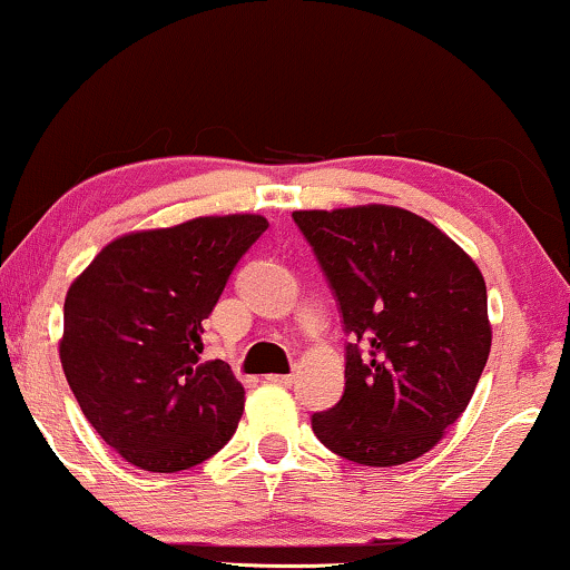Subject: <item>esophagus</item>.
<instances>
[{
	"mask_svg": "<svg viewBox=\"0 0 570 570\" xmlns=\"http://www.w3.org/2000/svg\"><path fill=\"white\" fill-rule=\"evenodd\" d=\"M266 380L274 382V384H292L294 382V374H268Z\"/></svg>",
	"mask_w": 570,
	"mask_h": 570,
	"instance_id": "esophagus-1",
	"label": "esophagus"
}]
</instances>
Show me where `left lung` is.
<instances>
[{"label":"left lung","mask_w":570,"mask_h":570,"mask_svg":"<svg viewBox=\"0 0 570 570\" xmlns=\"http://www.w3.org/2000/svg\"><path fill=\"white\" fill-rule=\"evenodd\" d=\"M294 222L356 341L346 346L341 403L312 415V431L331 452L368 468L419 460L464 413L491 354L478 263L400 206L309 208L294 212Z\"/></svg>","instance_id":"1"}]
</instances>
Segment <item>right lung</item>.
I'll return each instance as SVG.
<instances>
[{"instance_id": "right-lung-1", "label": "right lung", "mask_w": 570, "mask_h": 570, "mask_svg": "<svg viewBox=\"0 0 570 570\" xmlns=\"http://www.w3.org/2000/svg\"><path fill=\"white\" fill-rule=\"evenodd\" d=\"M266 227L261 214H227L136 229L71 282L63 374L85 419L134 468L188 470L235 434L245 387L219 358L202 362V323Z\"/></svg>"}]
</instances>
